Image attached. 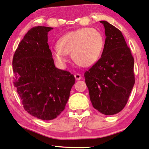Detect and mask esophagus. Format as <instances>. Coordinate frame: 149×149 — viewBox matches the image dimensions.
<instances>
[{"label": "esophagus", "mask_w": 149, "mask_h": 149, "mask_svg": "<svg viewBox=\"0 0 149 149\" xmlns=\"http://www.w3.org/2000/svg\"><path fill=\"white\" fill-rule=\"evenodd\" d=\"M74 78L76 80H77V81H79V80L81 79L82 78L81 75L80 74H78V73H76V74H74Z\"/></svg>", "instance_id": "obj_1"}]
</instances>
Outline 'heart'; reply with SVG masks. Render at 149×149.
Returning a JSON list of instances; mask_svg holds the SVG:
<instances>
[{
    "mask_svg": "<svg viewBox=\"0 0 149 149\" xmlns=\"http://www.w3.org/2000/svg\"><path fill=\"white\" fill-rule=\"evenodd\" d=\"M104 40L102 34L94 28L83 27L64 34L53 47L52 53L60 65H65L68 54L77 64L91 66L100 58Z\"/></svg>",
    "mask_w": 149,
    "mask_h": 149,
    "instance_id": "obj_1",
    "label": "heart"
}]
</instances>
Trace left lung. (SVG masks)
I'll return each instance as SVG.
<instances>
[{"label":"left lung","instance_id":"1","mask_svg":"<svg viewBox=\"0 0 149 149\" xmlns=\"http://www.w3.org/2000/svg\"><path fill=\"white\" fill-rule=\"evenodd\" d=\"M101 58L85 72L93 107L100 113H118L126 105L135 83L134 58L122 32L107 21Z\"/></svg>","mask_w":149,"mask_h":149}]
</instances>
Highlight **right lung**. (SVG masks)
Returning a JSON list of instances; mask_svg holds the SVG:
<instances>
[{"instance_id":"1","label":"right lung","mask_w":149,"mask_h":149,"mask_svg":"<svg viewBox=\"0 0 149 149\" xmlns=\"http://www.w3.org/2000/svg\"><path fill=\"white\" fill-rule=\"evenodd\" d=\"M52 27L31 28L19 44L13 59L14 87L23 107L42 120L57 118L64 110L75 79L54 65L48 44Z\"/></svg>"}]
</instances>
